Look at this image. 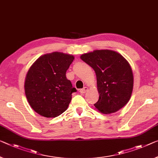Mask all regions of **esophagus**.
<instances>
[{"mask_svg": "<svg viewBox=\"0 0 158 158\" xmlns=\"http://www.w3.org/2000/svg\"><path fill=\"white\" fill-rule=\"evenodd\" d=\"M87 89H88V88H87V87H84L83 88H82V89H80V93H82V94H83V93H85L87 91Z\"/></svg>", "mask_w": 158, "mask_h": 158, "instance_id": "34e87169", "label": "esophagus"}]
</instances>
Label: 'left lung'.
Returning <instances> with one entry per match:
<instances>
[{
  "label": "left lung",
  "mask_w": 158,
  "mask_h": 158,
  "mask_svg": "<svg viewBox=\"0 0 158 158\" xmlns=\"http://www.w3.org/2000/svg\"><path fill=\"white\" fill-rule=\"evenodd\" d=\"M93 68L97 77L99 99L94 104L101 113H114L124 106L131 97L133 74L130 64L119 53L94 50L81 56Z\"/></svg>",
  "instance_id": "8db88e82"
}]
</instances>
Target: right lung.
<instances>
[{
	"mask_svg": "<svg viewBox=\"0 0 158 158\" xmlns=\"http://www.w3.org/2000/svg\"><path fill=\"white\" fill-rule=\"evenodd\" d=\"M73 60V55L55 52L41 56L31 65L25 77V95L40 115L54 118L67 110L76 92L65 76Z\"/></svg>",
	"mask_w": 158,
	"mask_h": 158,
	"instance_id": "obj_1",
	"label": "right lung"
}]
</instances>
